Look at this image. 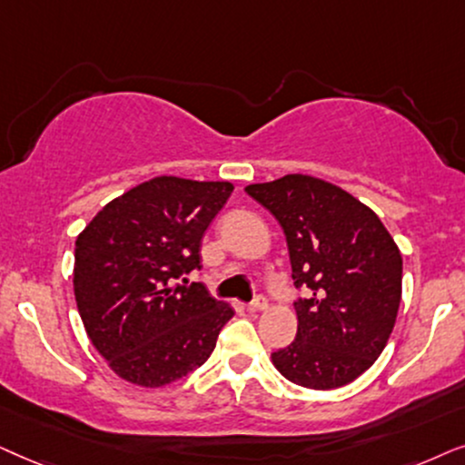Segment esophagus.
<instances>
[{
    "label": "esophagus",
    "instance_id": "1",
    "mask_svg": "<svg viewBox=\"0 0 465 465\" xmlns=\"http://www.w3.org/2000/svg\"><path fill=\"white\" fill-rule=\"evenodd\" d=\"M265 306H268V300H265V295H255V297H252L251 304H249V311L259 312V311H263Z\"/></svg>",
    "mask_w": 465,
    "mask_h": 465
}]
</instances>
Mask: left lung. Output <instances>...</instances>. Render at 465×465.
Wrapping results in <instances>:
<instances>
[{
	"label": "left lung",
	"instance_id": "1",
	"mask_svg": "<svg viewBox=\"0 0 465 465\" xmlns=\"http://www.w3.org/2000/svg\"><path fill=\"white\" fill-rule=\"evenodd\" d=\"M281 223L297 289V336L272 352L284 379L336 389L361 376L385 349L401 300V255L379 216L336 184L287 174L249 184Z\"/></svg>",
	"mask_w": 465,
	"mask_h": 465
}]
</instances>
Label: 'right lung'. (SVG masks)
I'll return each instance as SVG.
<instances>
[{"mask_svg": "<svg viewBox=\"0 0 465 465\" xmlns=\"http://www.w3.org/2000/svg\"><path fill=\"white\" fill-rule=\"evenodd\" d=\"M232 191L229 183L157 176L106 203L76 238L80 319L121 379L170 385L214 351L233 311L203 284L174 281L202 268V236Z\"/></svg>", "mask_w": 465, "mask_h": 465, "instance_id": "obj_1", "label": "right lung"}]
</instances>
